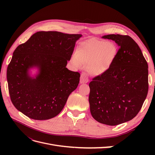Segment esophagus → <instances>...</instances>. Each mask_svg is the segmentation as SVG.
<instances>
[{
  "mask_svg": "<svg viewBox=\"0 0 155 155\" xmlns=\"http://www.w3.org/2000/svg\"><path fill=\"white\" fill-rule=\"evenodd\" d=\"M83 77H84V75H83V74H82L81 76V82H82V79H83Z\"/></svg>",
  "mask_w": 155,
  "mask_h": 155,
  "instance_id": "34e87169",
  "label": "esophagus"
}]
</instances>
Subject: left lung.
<instances>
[{"mask_svg":"<svg viewBox=\"0 0 155 155\" xmlns=\"http://www.w3.org/2000/svg\"><path fill=\"white\" fill-rule=\"evenodd\" d=\"M81 34L38 31L18 46L7 68L12 104L30 118L45 120L60 113L76 89L80 74L66 67ZM36 69L34 76L31 70ZM96 121V116L92 115Z\"/></svg>","mask_w":155,"mask_h":155,"instance_id":"left-lung-1","label":"left lung"}]
</instances>
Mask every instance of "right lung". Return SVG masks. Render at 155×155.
<instances>
[{
    "label": "right lung",
    "mask_w": 155,
    "mask_h": 155,
    "mask_svg": "<svg viewBox=\"0 0 155 155\" xmlns=\"http://www.w3.org/2000/svg\"><path fill=\"white\" fill-rule=\"evenodd\" d=\"M119 50L107 70L89 83L91 114L98 122L117 125L137 116L148 92V65L137 43L128 35L110 34Z\"/></svg>",
    "instance_id": "add662e5"
}]
</instances>
